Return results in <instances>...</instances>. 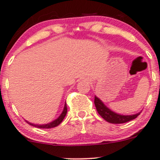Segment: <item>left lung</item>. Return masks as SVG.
<instances>
[{
    "label": "left lung",
    "instance_id": "obj_1",
    "mask_svg": "<svg viewBox=\"0 0 160 160\" xmlns=\"http://www.w3.org/2000/svg\"><path fill=\"white\" fill-rule=\"evenodd\" d=\"M94 104L98 114L104 120L112 124H122L130 122V121L136 118L141 113L132 114V115H122V114H117V113H114V111H111L108 108L106 107L104 103L96 96L94 97Z\"/></svg>",
    "mask_w": 160,
    "mask_h": 160
}]
</instances>
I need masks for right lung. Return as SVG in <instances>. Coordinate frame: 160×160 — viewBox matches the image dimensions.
<instances>
[{"instance_id":"right-lung-1","label":"right lung","mask_w":160,"mask_h":160,"mask_svg":"<svg viewBox=\"0 0 160 160\" xmlns=\"http://www.w3.org/2000/svg\"><path fill=\"white\" fill-rule=\"evenodd\" d=\"M67 113V104L65 103V105H64V108H63V111H62V114H60V116H59L57 119H56V120L53 121V122H50V123H49V124H46V125H34V124L29 123L28 122H27V123L30 124V125H32V126H35V127H36V128H54V127L58 126V125H59V124L62 122V120H63L64 118H65Z\"/></svg>"}]
</instances>
